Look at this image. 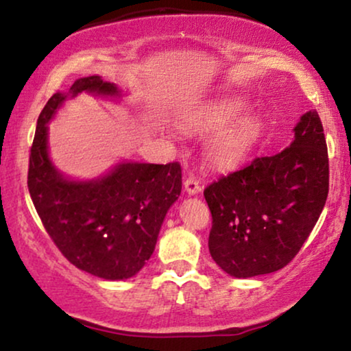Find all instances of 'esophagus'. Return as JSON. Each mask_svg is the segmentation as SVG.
I'll list each match as a JSON object with an SVG mask.
<instances>
[{
    "instance_id": "1",
    "label": "esophagus",
    "mask_w": 351,
    "mask_h": 351,
    "mask_svg": "<svg viewBox=\"0 0 351 351\" xmlns=\"http://www.w3.org/2000/svg\"><path fill=\"white\" fill-rule=\"evenodd\" d=\"M184 186H185V191L189 195H198L201 191V184L199 180H196L195 176H189L184 182Z\"/></svg>"
}]
</instances>
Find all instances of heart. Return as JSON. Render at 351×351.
Instances as JSON below:
<instances>
[{
  "mask_svg": "<svg viewBox=\"0 0 351 351\" xmlns=\"http://www.w3.org/2000/svg\"><path fill=\"white\" fill-rule=\"evenodd\" d=\"M249 104L241 97H220L195 107L185 114L184 124L191 132H219L208 147V158L215 167L232 169L244 162L261 142L265 123L258 113H247Z\"/></svg>",
  "mask_w": 351,
  "mask_h": 351,
  "instance_id": "b5f03b06",
  "label": "heart"
}]
</instances>
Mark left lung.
<instances>
[{
	"instance_id": "left-lung-1",
	"label": "left lung",
	"mask_w": 351,
	"mask_h": 351,
	"mask_svg": "<svg viewBox=\"0 0 351 351\" xmlns=\"http://www.w3.org/2000/svg\"><path fill=\"white\" fill-rule=\"evenodd\" d=\"M328 191V145L318 112L310 110L294 128L289 147L204 189L214 262L234 278L286 267L318 222Z\"/></svg>"
}]
</instances>
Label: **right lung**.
<instances>
[{"label":"right lung","instance_id":"add662e5","mask_svg":"<svg viewBox=\"0 0 351 351\" xmlns=\"http://www.w3.org/2000/svg\"><path fill=\"white\" fill-rule=\"evenodd\" d=\"M80 93L119 95L100 76L76 80L56 93L36 123L28 165V191L47 234L66 261L104 280H128L155 251L166 213L179 198V162H119L94 180H70L51 162L47 123L64 100Z\"/></svg>","mask_w":351,"mask_h":351}]
</instances>
